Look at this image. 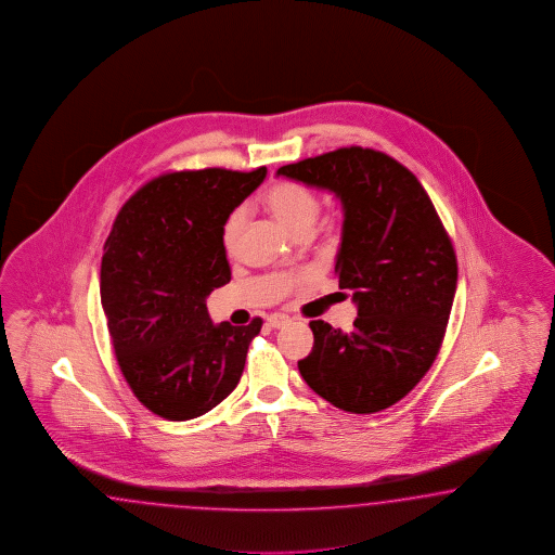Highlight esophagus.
Segmentation results:
<instances>
[{
	"instance_id": "34e87169",
	"label": "esophagus",
	"mask_w": 555,
	"mask_h": 555,
	"mask_svg": "<svg viewBox=\"0 0 555 555\" xmlns=\"http://www.w3.org/2000/svg\"><path fill=\"white\" fill-rule=\"evenodd\" d=\"M292 322V318L289 315H285V313H270L268 315V324L271 327H284L285 324H289Z\"/></svg>"
}]
</instances>
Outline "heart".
<instances>
[{"label": "heart", "instance_id": "obj_1", "mask_svg": "<svg viewBox=\"0 0 555 555\" xmlns=\"http://www.w3.org/2000/svg\"><path fill=\"white\" fill-rule=\"evenodd\" d=\"M261 205L292 235H298L301 231H312L313 223L320 214L318 195L310 186L294 183V181H280L271 185L263 193ZM243 223H245V217L242 211H233L229 215L223 225V247L228 249V254L237 251Z\"/></svg>", "mask_w": 555, "mask_h": 555}]
</instances>
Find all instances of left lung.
Returning <instances> with one entry per match:
<instances>
[{"label":"left lung","mask_w":555,"mask_h":555,"mask_svg":"<svg viewBox=\"0 0 555 555\" xmlns=\"http://www.w3.org/2000/svg\"><path fill=\"white\" fill-rule=\"evenodd\" d=\"M278 175L334 193L344 209L336 275L358 318L350 332L313 320L301 378L354 414L406 397L441 350L456 289V257L427 191L380 151L348 146Z\"/></svg>","instance_id":"left-lung-1"}]
</instances>
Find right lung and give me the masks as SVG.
Masks as SVG:
<instances>
[{
  "mask_svg": "<svg viewBox=\"0 0 555 555\" xmlns=\"http://www.w3.org/2000/svg\"><path fill=\"white\" fill-rule=\"evenodd\" d=\"M266 172L160 175L122 205L104 243L100 299L114 354L134 397L167 421L228 398L263 324L215 326L205 299L231 280L223 225Z\"/></svg>",
  "mask_w": 555,
  "mask_h": 555,
  "instance_id": "right-lung-1",
  "label": "right lung"
}]
</instances>
